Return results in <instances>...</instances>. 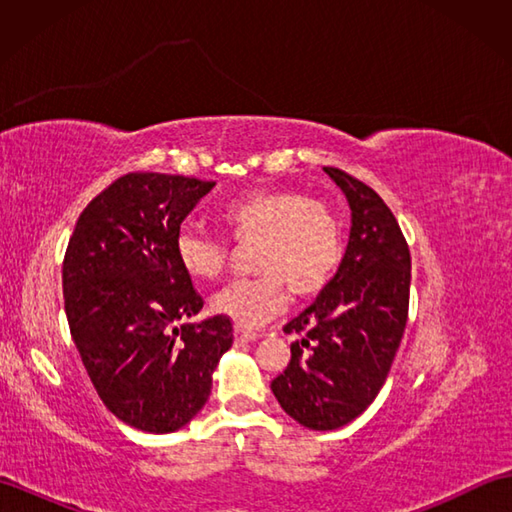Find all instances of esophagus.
I'll use <instances>...</instances> for the list:
<instances>
[{"label": "esophagus", "mask_w": 512, "mask_h": 512, "mask_svg": "<svg viewBox=\"0 0 512 512\" xmlns=\"http://www.w3.org/2000/svg\"><path fill=\"white\" fill-rule=\"evenodd\" d=\"M233 339H235V345H244V343H253V341H257L259 336H257V334H253V332L235 330V332H233Z\"/></svg>", "instance_id": "1"}]
</instances>
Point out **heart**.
Instances as JSON below:
<instances>
[{"label": "heart", "mask_w": 512, "mask_h": 512, "mask_svg": "<svg viewBox=\"0 0 512 512\" xmlns=\"http://www.w3.org/2000/svg\"><path fill=\"white\" fill-rule=\"evenodd\" d=\"M220 224L237 248H257L259 277L235 281L211 299V310L237 328L255 330L284 310L286 288L297 299H314L339 273L345 253L343 226L328 204L290 189H253L228 200ZM231 246L182 228L176 259L195 281H217L231 264Z\"/></svg>", "instance_id": "heart-1"}]
</instances>
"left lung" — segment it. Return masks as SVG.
Returning a JSON list of instances; mask_svg holds the SVG:
<instances>
[{
    "mask_svg": "<svg viewBox=\"0 0 512 512\" xmlns=\"http://www.w3.org/2000/svg\"><path fill=\"white\" fill-rule=\"evenodd\" d=\"M352 209L339 273L286 325L301 339L270 387L290 418L314 431L339 429L372 405L394 363L409 314L411 255L383 198L350 173L325 167Z\"/></svg>",
    "mask_w": 512,
    "mask_h": 512,
    "instance_id": "left-lung-1",
    "label": "left lung"
}]
</instances>
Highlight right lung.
<instances>
[{
	"label": "right lung",
	"mask_w": 512,
	"mask_h": 512,
	"mask_svg": "<svg viewBox=\"0 0 512 512\" xmlns=\"http://www.w3.org/2000/svg\"><path fill=\"white\" fill-rule=\"evenodd\" d=\"M213 187L125 173L85 206L65 248L72 341L103 405L140 431L184 427L209 400L213 369L233 345L226 317L187 323L204 301L176 259L182 220Z\"/></svg>",
	"instance_id": "right-lung-1"
}]
</instances>
